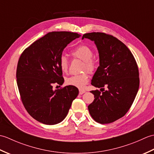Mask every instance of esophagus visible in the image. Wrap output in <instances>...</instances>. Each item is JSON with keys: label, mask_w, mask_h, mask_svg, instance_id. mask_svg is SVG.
<instances>
[{"label": "esophagus", "mask_w": 154, "mask_h": 154, "mask_svg": "<svg viewBox=\"0 0 154 154\" xmlns=\"http://www.w3.org/2000/svg\"><path fill=\"white\" fill-rule=\"evenodd\" d=\"M86 91L83 89H79V94H83V93H85Z\"/></svg>", "instance_id": "34e87169"}]
</instances>
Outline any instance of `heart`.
I'll return each instance as SVG.
<instances>
[{
  "mask_svg": "<svg viewBox=\"0 0 154 154\" xmlns=\"http://www.w3.org/2000/svg\"><path fill=\"white\" fill-rule=\"evenodd\" d=\"M74 57L84 61V69L91 72L95 67L94 61L93 60V51L90 47L85 45H81L75 49L71 53ZM60 66L63 72H67L69 67V62L67 58L65 55H62L60 60ZM89 81V76L87 73L72 75L66 79L67 84L76 87L77 88H83Z\"/></svg>",
  "mask_w": 154,
  "mask_h": 154,
  "instance_id": "b5f03b06",
  "label": "heart"
}]
</instances>
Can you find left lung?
Returning a JSON list of instances; mask_svg holds the SVG:
<instances>
[{
	"instance_id": "8db88e82",
	"label": "left lung",
	"mask_w": 154,
	"mask_h": 154,
	"mask_svg": "<svg viewBox=\"0 0 154 154\" xmlns=\"http://www.w3.org/2000/svg\"><path fill=\"white\" fill-rule=\"evenodd\" d=\"M84 38L94 42L99 52V66L91 85L102 91H91L94 99L88 109L96 122H113L125 115L135 99L140 85L138 65L126 45L112 35L92 32ZM104 86L107 88L104 91Z\"/></svg>"
}]
</instances>
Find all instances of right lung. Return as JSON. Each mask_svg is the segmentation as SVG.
I'll return each instance as SVG.
<instances>
[{"instance_id":"1","label":"right lung","mask_w":154,"mask_h":154,"mask_svg":"<svg viewBox=\"0 0 154 154\" xmlns=\"http://www.w3.org/2000/svg\"><path fill=\"white\" fill-rule=\"evenodd\" d=\"M80 36L73 32H50L35 41L20 57L16 70L19 93L25 109L38 122L48 125L61 122L79 94L74 86L54 90L53 84L64 83L60 66L62 52Z\"/></svg>"}]
</instances>
